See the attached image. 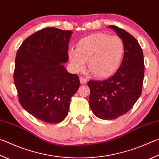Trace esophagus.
<instances>
[{"label": "esophagus", "mask_w": 159, "mask_h": 159, "mask_svg": "<svg viewBox=\"0 0 159 159\" xmlns=\"http://www.w3.org/2000/svg\"><path fill=\"white\" fill-rule=\"evenodd\" d=\"M80 82L81 84H85V83H87V79H85L83 77H80Z\"/></svg>", "instance_id": "obj_1"}]
</instances>
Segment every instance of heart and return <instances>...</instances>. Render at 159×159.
Returning <instances> with one entry per match:
<instances>
[{
  "label": "heart",
  "mask_w": 159,
  "mask_h": 159,
  "mask_svg": "<svg viewBox=\"0 0 159 159\" xmlns=\"http://www.w3.org/2000/svg\"><path fill=\"white\" fill-rule=\"evenodd\" d=\"M125 51V43L120 37L95 33L80 39L76 50L69 52V57L76 71L84 70L88 61V67L95 76L107 78L119 69Z\"/></svg>",
  "instance_id": "obj_1"
}]
</instances>
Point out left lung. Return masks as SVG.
Here are the masks:
<instances>
[{
	"mask_svg": "<svg viewBox=\"0 0 159 159\" xmlns=\"http://www.w3.org/2000/svg\"><path fill=\"white\" fill-rule=\"evenodd\" d=\"M113 29L125 43V51L120 68L104 80H89V103L94 115L111 120L132 108L142 93L145 72L143 50L131 34L115 25Z\"/></svg>",
	"mask_w": 159,
	"mask_h": 159,
	"instance_id": "left-lung-1",
	"label": "left lung"
}]
</instances>
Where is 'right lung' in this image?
Segmentation results:
<instances>
[{
	"label": "right lung",
	"instance_id": "obj_1",
	"mask_svg": "<svg viewBox=\"0 0 159 159\" xmlns=\"http://www.w3.org/2000/svg\"><path fill=\"white\" fill-rule=\"evenodd\" d=\"M71 30L44 28L31 34L17 51L14 80L19 103L43 122L65 120L80 86L77 74L66 70Z\"/></svg>",
	"mask_w": 159,
	"mask_h": 159
}]
</instances>
